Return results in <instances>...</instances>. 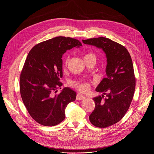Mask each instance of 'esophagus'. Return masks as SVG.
<instances>
[{
	"mask_svg": "<svg viewBox=\"0 0 154 154\" xmlns=\"http://www.w3.org/2000/svg\"><path fill=\"white\" fill-rule=\"evenodd\" d=\"M85 99V97L80 94H77V97H76V100H84Z\"/></svg>",
	"mask_w": 154,
	"mask_h": 154,
	"instance_id": "1",
	"label": "esophagus"
}]
</instances>
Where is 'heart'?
<instances>
[{"label":"heart","mask_w":154,"mask_h":154,"mask_svg":"<svg viewBox=\"0 0 154 154\" xmlns=\"http://www.w3.org/2000/svg\"><path fill=\"white\" fill-rule=\"evenodd\" d=\"M84 58H94L96 60V56L94 53H88L85 55ZM69 61V56H65L63 59V65L64 66H67ZM72 85L80 92L86 93L89 91L91 88L90 83L84 80H77L72 82Z\"/></svg>","instance_id":"heart-1"}]
</instances>
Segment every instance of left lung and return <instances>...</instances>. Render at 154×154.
<instances>
[{
    "instance_id": "8db88e82",
    "label": "left lung",
    "mask_w": 154,
    "mask_h": 154,
    "mask_svg": "<svg viewBox=\"0 0 154 154\" xmlns=\"http://www.w3.org/2000/svg\"><path fill=\"white\" fill-rule=\"evenodd\" d=\"M82 42L102 48L106 54L107 77L102 79L95 90L103 95L93 99L95 107L89 116L92 125L106 128L122 119L131 106L135 88L132 60L124 46L108 38L100 37Z\"/></svg>"
}]
</instances>
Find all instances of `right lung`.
<instances>
[{"instance_id": "1", "label": "right lung", "mask_w": 154, "mask_h": 154, "mask_svg": "<svg viewBox=\"0 0 154 154\" xmlns=\"http://www.w3.org/2000/svg\"><path fill=\"white\" fill-rule=\"evenodd\" d=\"M82 46L79 40L57 37L35 45L29 52L20 76V95L29 114L40 125L52 127L66 117L67 105L76 99V93L62 83V55Z\"/></svg>"}]
</instances>
